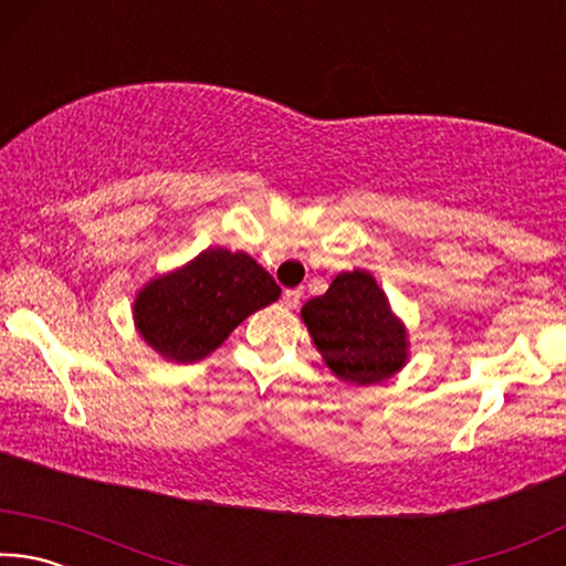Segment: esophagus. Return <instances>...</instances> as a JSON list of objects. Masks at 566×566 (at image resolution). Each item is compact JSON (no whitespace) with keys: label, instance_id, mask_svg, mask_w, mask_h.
Here are the masks:
<instances>
[{"label":"esophagus","instance_id":"34e87169","mask_svg":"<svg viewBox=\"0 0 566 566\" xmlns=\"http://www.w3.org/2000/svg\"><path fill=\"white\" fill-rule=\"evenodd\" d=\"M300 300H302V292L300 290H286L282 294V304L286 306V310H294V306L300 304Z\"/></svg>","mask_w":566,"mask_h":566}]
</instances>
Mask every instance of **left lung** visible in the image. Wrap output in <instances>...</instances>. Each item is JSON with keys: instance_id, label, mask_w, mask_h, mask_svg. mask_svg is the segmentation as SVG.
<instances>
[{"instance_id": "obj_1", "label": "left lung", "mask_w": 566, "mask_h": 566, "mask_svg": "<svg viewBox=\"0 0 566 566\" xmlns=\"http://www.w3.org/2000/svg\"><path fill=\"white\" fill-rule=\"evenodd\" d=\"M302 319L322 359L342 381L377 385L405 367L407 329L369 272L334 276L327 292L302 306Z\"/></svg>"}]
</instances>
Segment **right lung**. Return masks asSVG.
<instances>
[{
    "label": "right lung",
    "mask_w": 566,
    "mask_h": 566,
    "mask_svg": "<svg viewBox=\"0 0 566 566\" xmlns=\"http://www.w3.org/2000/svg\"><path fill=\"white\" fill-rule=\"evenodd\" d=\"M282 290L244 252L209 247L195 260L142 286L134 324L169 361L205 359L249 314L280 300Z\"/></svg>",
    "instance_id": "obj_1"
}]
</instances>
